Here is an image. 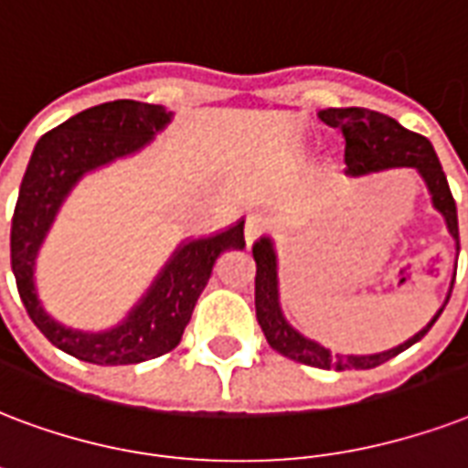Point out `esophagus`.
Segmentation results:
<instances>
[{
  "label": "esophagus",
  "mask_w": 468,
  "mask_h": 468,
  "mask_svg": "<svg viewBox=\"0 0 468 468\" xmlns=\"http://www.w3.org/2000/svg\"><path fill=\"white\" fill-rule=\"evenodd\" d=\"M267 226H270V220H267V216H262V213H252V216H248V220H245V240H248V245H252V242L258 240L260 235L267 230Z\"/></svg>",
  "instance_id": "34e87169"
}]
</instances>
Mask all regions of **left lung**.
Wrapping results in <instances>:
<instances>
[{"label":"left lung","instance_id":"left-lung-1","mask_svg":"<svg viewBox=\"0 0 468 468\" xmlns=\"http://www.w3.org/2000/svg\"><path fill=\"white\" fill-rule=\"evenodd\" d=\"M319 117L329 127H338L341 134H344L346 166H348V174H353V176L370 174V171L400 169V166H412V169L420 171L424 181H427L430 194H432L434 208L447 218L449 233L454 235L456 250H459V218H456L454 196L449 191L447 176L441 171V164L434 154L430 139L417 134V132L405 130L392 117L376 112V110H366V107H329V110H321ZM252 258H255V265H258V272H255V314H258V324L262 334H265L267 344L282 356H287V358L297 363H304V366H312V368H376V366L390 361L398 353L417 344L427 331L432 329L434 321L440 319V314L444 312V306H441L440 312L434 314V319L420 334H415L398 348H390V351L373 353V356L334 353L331 348H324L312 338L302 336L282 316L280 299H277V260H274L272 242L267 238L255 242L252 245Z\"/></svg>","mask_w":468,"mask_h":468}]
</instances>
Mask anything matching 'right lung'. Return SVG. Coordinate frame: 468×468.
<instances>
[{"label": "right lung", "mask_w": 468, "mask_h": 468, "mask_svg": "<svg viewBox=\"0 0 468 468\" xmlns=\"http://www.w3.org/2000/svg\"><path fill=\"white\" fill-rule=\"evenodd\" d=\"M171 120L162 105L115 100L88 107L36 142L14 206L12 272L19 297L38 331L60 351L98 366H130L159 358L176 348L206 290L216 260L226 250L245 248L242 223L226 233L191 240L174 252L169 265L139 306L105 334H83L60 326L44 312L34 292V258L60 201L85 171L144 147Z\"/></svg>", "instance_id": "right-lung-1"}]
</instances>
